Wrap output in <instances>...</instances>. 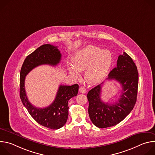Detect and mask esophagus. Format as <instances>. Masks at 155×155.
I'll return each mask as SVG.
<instances>
[{
    "mask_svg": "<svg viewBox=\"0 0 155 155\" xmlns=\"http://www.w3.org/2000/svg\"><path fill=\"white\" fill-rule=\"evenodd\" d=\"M79 91L81 93H85L86 92V89L84 86H81L79 88Z\"/></svg>",
    "mask_w": 155,
    "mask_h": 155,
    "instance_id": "obj_1",
    "label": "esophagus"
}]
</instances>
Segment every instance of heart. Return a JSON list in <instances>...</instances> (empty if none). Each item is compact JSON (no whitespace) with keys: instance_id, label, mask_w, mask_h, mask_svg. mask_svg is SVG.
<instances>
[{"instance_id":"1","label":"heart","mask_w":155,"mask_h":155,"mask_svg":"<svg viewBox=\"0 0 155 155\" xmlns=\"http://www.w3.org/2000/svg\"><path fill=\"white\" fill-rule=\"evenodd\" d=\"M112 63L111 53L94 46H88L83 49L74 57L72 61V67L76 71H85L84 80L90 84H96L102 80ZM72 68H69L70 74L74 77L78 78V74Z\"/></svg>"}]
</instances>
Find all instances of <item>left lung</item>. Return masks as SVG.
Returning a JSON list of instances; mask_svg holds the SVG:
<instances>
[{
  "mask_svg": "<svg viewBox=\"0 0 155 155\" xmlns=\"http://www.w3.org/2000/svg\"><path fill=\"white\" fill-rule=\"evenodd\" d=\"M106 80H115L122 87L120 98L115 103H105L101 99L102 85H97L88 92V114L97 127L114 126L123 121L133 109L137 100L139 73L135 63L125 52L118 56L116 67L110 72Z\"/></svg>",
  "mask_w": 155,
  "mask_h": 155,
  "instance_id": "left-lung-1",
  "label": "left lung"
}]
</instances>
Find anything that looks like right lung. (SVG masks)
Here are the masks:
<instances>
[{"label": "right lung", "mask_w": 155, "mask_h": 155, "mask_svg": "<svg viewBox=\"0 0 155 155\" xmlns=\"http://www.w3.org/2000/svg\"><path fill=\"white\" fill-rule=\"evenodd\" d=\"M61 59V54L58 47L45 44L38 47L26 57L20 72L19 96L22 102L35 121L51 129H59L67 122L69 115L68 101L77 95L78 85L77 84L72 86L60 85L53 103L48 107L40 108L32 105L28 101L25 81L28 73L37 66L43 64L54 66L60 62Z\"/></svg>", "instance_id": "1"}]
</instances>
